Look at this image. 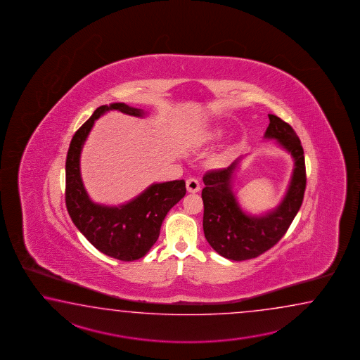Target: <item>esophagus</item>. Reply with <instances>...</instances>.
<instances>
[{"label":"esophagus","mask_w":360,"mask_h":360,"mask_svg":"<svg viewBox=\"0 0 360 360\" xmlns=\"http://www.w3.org/2000/svg\"><path fill=\"white\" fill-rule=\"evenodd\" d=\"M186 191H189V193H198L200 191V185H199L198 180L194 179V177L188 179L186 180Z\"/></svg>","instance_id":"1"}]
</instances>
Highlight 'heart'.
Masks as SVG:
<instances>
[{"label":"heart","mask_w":360,"mask_h":360,"mask_svg":"<svg viewBox=\"0 0 360 360\" xmlns=\"http://www.w3.org/2000/svg\"><path fill=\"white\" fill-rule=\"evenodd\" d=\"M206 136L208 140H214V139L221 138L222 129H220V127H214V129H211V130L207 132Z\"/></svg>","instance_id":"b5f03b06"}]
</instances>
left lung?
I'll use <instances>...</instances> for the list:
<instances>
[{
  "label": "left lung",
  "instance_id": "obj_1",
  "mask_svg": "<svg viewBox=\"0 0 360 360\" xmlns=\"http://www.w3.org/2000/svg\"><path fill=\"white\" fill-rule=\"evenodd\" d=\"M265 138L276 139L295 161L291 183L276 210L261 216L245 214L231 191L233 174L240 160L229 167L208 171L203 176V231L210 245L222 257L255 259L276 245L290 228L302 205L306 188L304 149L297 134L279 117L269 115Z\"/></svg>",
  "mask_w": 360,
  "mask_h": 360
}]
</instances>
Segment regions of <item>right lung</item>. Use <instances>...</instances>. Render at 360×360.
Listing matches in <instances>:
<instances>
[{"instance_id":"1","label":"right lung","mask_w":360,"mask_h":360,"mask_svg":"<svg viewBox=\"0 0 360 360\" xmlns=\"http://www.w3.org/2000/svg\"><path fill=\"white\" fill-rule=\"evenodd\" d=\"M109 110L143 117L144 112L124 103L101 105L76 131L65 162V205L77 229L100 252L121 261L146 256L160 237L162 222L172 207L186 193L184 180L153 184L129 203L118 207L101 206L89 198L84 189L79 157L94 122Z\"/></svg>"}]
</instances>
